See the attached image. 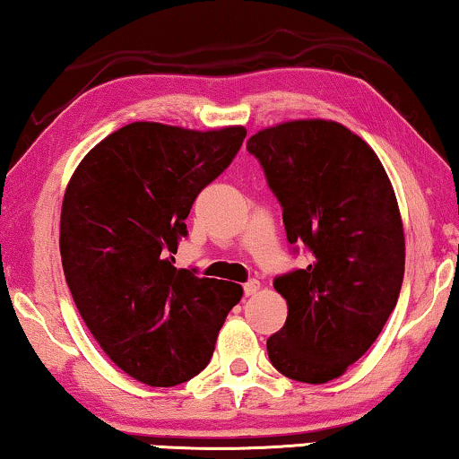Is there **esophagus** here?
<instances>
[{
  "instance_id": "obj_1",
  "label": "esophagus",
  "mask_w": 459,
  "mask_h": 459,
  "mask_svg": "<svg viewBox=\"0 0 459 459\" xmlns=\"http://www.w3.org/2000/svg\"><path fill=\"white\" fill-rule=\"evenodd\" d=\"M258 290H261V283H258L256 279H250L248 283H244V294L246 296H255Z\"/></svg>"
}]
</instances>
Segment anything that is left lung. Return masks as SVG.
Returning a JSON list of instances; mask_svg holds the SVG:
<instances>
[{
  "label": "left lung",
  "instance_id": "obj_1",
  "mask_svg": "<svg viewBox=\"0 0 459 459\" xmlns=\"http://www.w3.org/2000/svg\"><path fill=\"white\" fill-rule=\"evenodd\" d=\"M283 207L307 269L277 277L285 325L267 340L279 373L321 385L364 356L395 308L406 238L394 186L377 152L333 119H291L246 143Z\"/></svg>",
  "mask_w": 459,
  "mask_h": 459
}]
</instances>
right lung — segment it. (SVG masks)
<instances>
[{"label":"right lung","instance_id":"right-lung-1","mask_svg":"<svg viewBox=\"0 0 459 459\" xmlns=\"http://www.w3.org/2000/svg\"><path fill=\"white\" fill-rule=\"evenodd\" d=\"M244 126L190 130L132 122L72 174L59 217L65 283L111 362L151 387L207 367L242 285L174 267L186 217L231 163Z\"/></svg>","mask_w":459,"mask_h":459}]
</instances>
